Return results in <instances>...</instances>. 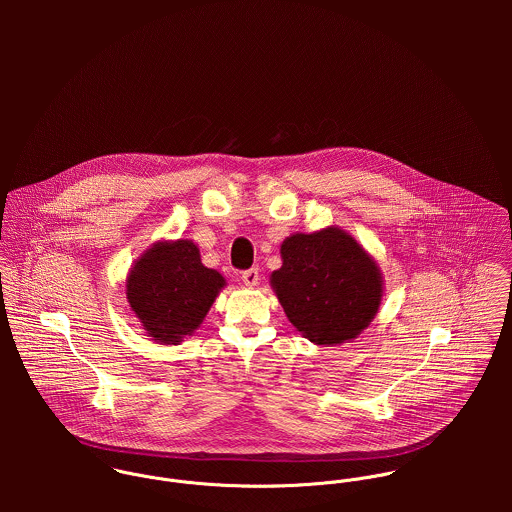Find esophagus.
<instances>
[{
	"instance_id": "obj_1",
	"label": "esophagus",
	"mask_w": 512,
	"mask_h": 512,
	"mask_svg": "<svg viewBox=\"0 0 512 512\" xmlns=\"http://www.w3.org/2000/svg\"><path fill=\"white\" fill-rule=\"evenodd\" d=\"M258 280H260V276H258V268H250V270L242 272V282H244V286L254 288V286H258Z\"/></svg>"
}]
</instances>
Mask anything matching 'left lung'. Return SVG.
Listing matches in <instances>:
<instances>
[{"instance_id":"obj_1","label":"left lung","mask_w":512,"mask_h":512,"mask_svg":"<svg viewBox=\"0 0 512 512\" xmlns=\"http://www.w3.org/2000/svg\"><path fill=\"white\" fill-rule=\"evenodd\" d=\"M282 268L270 276L290 323L311 343L335 347L357 339L376 317L384 278L353 234L327 226L282 242Z\"/></svg>"}]
</instances>
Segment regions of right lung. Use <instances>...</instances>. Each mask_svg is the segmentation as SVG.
Here are the masks:
<instances>
[{"label":"right lung","instance_id":"right-lung-1","mask_svg":"<svg viewBox=\"0 0 512 512\" xmlns=\"http://www.w3.org/2000/svg\"><path fill=\"white\" fill-rule=\"evenodd\" d=\"M224 286L193 240H157L130 268L126 299L151 341L179 345L201 327Z\"/></svg>","mask_w":512,"mask_h":512}]
</instances>
